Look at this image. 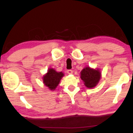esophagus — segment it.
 <instances>
[{
  "instance_id": "esophagus-1",
  "label": "esophagus",
  "mask_w": 133,
  "mask_h": 133,
  "mask_svg": "<svg viewBox=\"0 0 133 133\" xmlns=\"http://www.w3.org/2000/svg\"><path fill=\"white\" fill-rule=\"evenodd\" d=\"M67 73H68V74H72V73H73V71L71 70H68V71H67Z\"/></svg>"
}]
</instances>
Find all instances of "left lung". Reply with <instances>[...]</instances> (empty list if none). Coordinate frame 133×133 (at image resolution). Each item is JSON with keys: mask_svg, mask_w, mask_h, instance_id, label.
<instances>
[{"mask_svg": "<svg viewBox=\"0 0 133 133\" xmlns=\"http://www.w3.org/2000/svg\"><path fill=\"white\" fill-rule=\"evenodd\" d=\"M101 77V72L99 68L85 66L81 72V79L85 86L88 88H94L99 82Z\"/></svg>", "mask_w": 133, "mask_h": 133, "instance_id": "left-lung-1", "label": "left lung"}]
</instances>
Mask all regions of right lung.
I'll return each instance as SVG.
<instances>
[{
  "instance_id": "right-lung-1",
  "label": "right lung",
  "mask_w": 133,
  "mask_h": 133,
  "mask_svg": "<svg viewBox=\"0 0 133 133\" xmlns=\"http://www.w3.org/2000/svg\"><path fill=\"white\" fill-rule=\"evenodd\" d=\"M64 76L62 72H57L54 68H48L47 72L43 76V83L49 90L54 91L59 84L62 78Z\"/></svg>"
}]
</instances>
